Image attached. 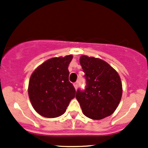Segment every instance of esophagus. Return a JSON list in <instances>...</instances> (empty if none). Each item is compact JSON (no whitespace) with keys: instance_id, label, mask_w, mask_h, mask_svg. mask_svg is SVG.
<instances>
[{"instance_id":"esophagus-1","label":"esophagus","mask_w":148,"mask_h":148,"mask_svg":"<svg viewBox=\"0 0 148 148\" xmlns=\"http://www.w3.org/2000/svg\"><path fill=\"white\" fill-rule=\"evenodd\" d=\"M74 86L75 88V89H77V88H78V82L74 83Z\"/></svg>"}]
</instances>
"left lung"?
<instances>
[{"mask_svg": "<svg viewBox=\"0 0 148 148\" xmlns=\"http://www.w3.org/2000/svg\"><path fill=\"white\" fill-rule=\"evenodd\" d=\"M79 62L85 73L86 86L84 91H77L76 98L83 114L92 120L111 115L122 98V86L118 73L98 58L83 55Z\"/></svg>", "mask_w": 148, "mask_h": 148, "instance_id": "obj_1", "label": "left lung"}]
</instances>
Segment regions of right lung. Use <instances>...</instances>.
<instances>
[{"label": "right lung", "mask_w": 148, "mask_h": 148, "mask_svg": "<svg viewBox=\"0 0 148 148\" xmlns=\"http://www.w3.org/2000/svg\"><path fill=\"white\" fill-rule=\"evenodd\" d=\"M72 55L48 59L32 73L28 96L34 110L41 116L54 118L66 112L76 90L69 81L68 67Z\"/></svg>", "instance_id": "1"}]
</instances>
